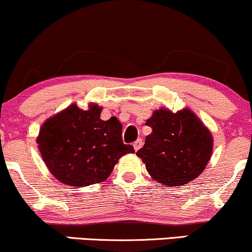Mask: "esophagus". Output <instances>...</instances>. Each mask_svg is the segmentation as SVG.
Returning <instances> with one entry per match:
<instances>
[{"instance_id": "34e87169", "label": "esophagus", "mask_w": 252, "mask_h": 252, "mask_svg": "<svg viewBox=\"0 0 252 252\" xmlns=\"http://www.w3.org/2000/svg\"><path fill=\"white\" fill-rule=\"evenodd\" d=\"M142 145H143V141H142V139H137V141H136L135 143H134V149H135V151H137V150L141 149Z\"/></svg>"}]
</instances>
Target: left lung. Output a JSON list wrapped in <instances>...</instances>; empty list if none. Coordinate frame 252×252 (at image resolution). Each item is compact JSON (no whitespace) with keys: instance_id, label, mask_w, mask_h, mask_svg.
<instances>
[{"instance_id":"obj_1","label":"left lung","mask_w":252,"mask_h":252,"mask_svg":"<svg viewBox=\"0 0 252 252\" xmlns=\"http://www.w3.org/2000/svg\"><path fill=\"white\" fill-rule=\"evenodd\" d=\"M145 124L153 132L136 155L154 180L181 187L202 174L213 153V136L191 110L158 109Z\"/></svg>"}]
</instances>
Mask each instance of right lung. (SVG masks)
I'll return each mask as SVG.
<instances>
[{"label":"right lung","instance_id":"1","mask_svg":"<svg viewBox=\"0 0 252 252\" xmlns=\"http://www.w3.org/2000/svg\"><path fill=\"white\" fill-rule=\"evenodd\" d=\"M101 111L94 103L88 110L74 103L42 124L36 139L38 150L49 171L62 183H101L121 157L135 153L132 145L123 143L120 121H102Z\"/></svg>","mask_w":252,"mask_h":252}]
</instances>
